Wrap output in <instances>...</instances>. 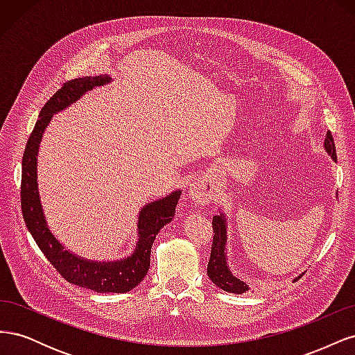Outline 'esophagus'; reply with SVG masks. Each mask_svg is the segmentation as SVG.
Listing matches in <instances>:
<instances>
[{
    "mask_svg": "<svg viewBox=\"0 0 355 355\" xmlns=\"http://www.w3.org/2000/svg\"><path fill=\"white\" fill-rule=\"evenodd\" d=\"M189 196L197 204H209L213 200V187L209 180L201 179L189 189Z\"/></svg>",
    "mask_w": 355,
    "mask_h": 355,
    "instance_id": "34e87169",
    "label": "esophagus"
}]
</instances>
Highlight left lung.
<instances>
[{"instance_id":"1","label":"left lung","mask_w":355,"mask_h":355,"mask_svg":"<svg viewBox=\"0 0 355 355\" xmlns=\"http://www.w3.org/2000/svg\"><path fill=\"white\" fill-rule=\"evenodd\" d=\"M324 151L331 157V159L336 163V148L335 141L330 132H327L324 139ZM213 244H211V253L207 265V275L210 280L216 284L219 288L225 290V292L241 295L249 290L240 277L235 275L228 263V220L223 211H219V214L213 218ZM304 274V272H302ZM300 274V275H302ZM300 275H297L293 282L299 280Z\"/></svg>"}]
</instances>
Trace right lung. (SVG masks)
Here are the masks:
<instances>
[{
	"label": "right lung",
	"mask_w": 355,
	"mask_h": 355,
	"mask_svg": "<svg viewBox=\"0 0 355 355\" xmlns=\"http://www.w3.org/2000/svg\"><path fill=\"white\" fill-rule=\"evenodd\" d=\"M111 75L75 78L55 93L42 106L22 159V213L26 228L35 240L40 250L67 282L90 288L96 293H125L141 283L149 270L151 247L159 230L173 220L182 191L176 189L167 197L148 202L139 210L137 243L127 257L116 261H90L72 253L50 231L38 189V153L42 135L55 114L65 111L83 94L94 87L110 84Z\"/></svg>",
	"instance_id": "obj_1"
}]
</instances>
